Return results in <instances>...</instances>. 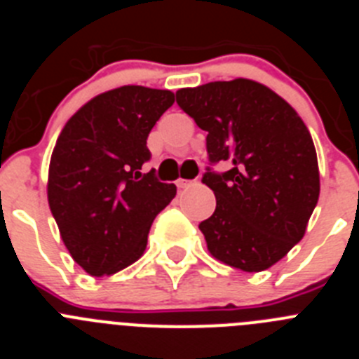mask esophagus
<instances>
[{"label":"esophagus","mask_w":359,"mask_h":359,"mask_svg":"<svg viewBox=\"0 0 359 359\" xmlns=\"http://www.w3.org/2000/svg\"><path fill=\"white\" fill-rule=\"evenodd\" d=\"M176 185L177 189H189V187H194L196 182L194 180H177Z\"/></svg>","instance_id":"1"}]
</instances>
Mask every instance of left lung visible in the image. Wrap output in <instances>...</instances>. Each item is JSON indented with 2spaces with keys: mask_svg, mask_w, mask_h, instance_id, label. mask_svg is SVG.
<instances>
[{
  "mask_svg": "<svg viewBox=\"0 0 359 359\" xmlns=\"http://www.w3.org/2000/svg\"><path fill=\"white\" fill-rule=\"evenodd\" d=\"M176 102L208 133L210 165H230L203 174L215 194L214 214L199 223L208 252L248 273L271 268L302 239L318 203V160L306 123L250 79L183 88Z\"/></svg>",
  "mask_w": 359,
  "mask_h": 359,
  "instance_id": "obj_1",
  "label": "left lung"
}]
</instances>
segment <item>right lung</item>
<instances>
[{"label":"right lung","instance_id":"add662e5","mask_svg":"<svg viewBox=\"0 0 359 359\" xmlns=\"http://www.w3.org/2000/svg\"><path fill=\"white\" fill-rule=\"evenodd\" d=\"M172 104L169 90L122 86L84 104L57 138L48 205L86 273L113 275L138 261L152 221L176 196L174 183L140 172L149 133Z\"/></svg>","mask_w":359,"mask_h":359}]
</instances>
